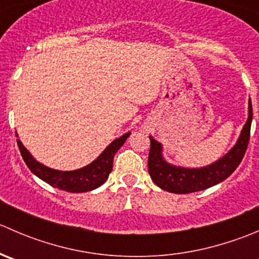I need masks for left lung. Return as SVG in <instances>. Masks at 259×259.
Returning <instances> with one entry per match:
<instances>
[{
  "label": "left lung",
  "instance_id": "8db88e82",
  "mask_svg": "<svg viewBox=\"0 0 259 259\" xmlns=\"http://www.w3.org/2000/svg\"><path fill=\"white\" fill-rule=\"evenodd\" d=\"M252 117L253 109L249 100V115L237 144L218 161L200 169L180 168L168 164L161 156V145L150 137L148 170L151 180L161 189L177 194L199 192L223 182L236 170L244 156L249 143Z\"/></svg>",
  "mask_w": 259,
  "mask_h": 259
}]
</instances>
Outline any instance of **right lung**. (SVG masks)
I'll return each instance as SVG.
<instances>
[{"instance_id": "add662e5", "label": "right lung", "mask_w": 259, "mask_h": 259, "mask_svg": "<svg viewBox=\"0 0 259 259\" xmlns=\"http://www.w3.org/2000/svg\"><path fill=\"white\" fill-rule=\"evenodd\" d=\"M129 135L130 133H126L122 137L117 138L93 163L74 171H60L55 170V169H50L48 166L36 161L18 139L17 145L23 161L35 176H37L38 178L42 179L44 182H46L51 187L59 188V189L71 193H82L90 192V190L100 187L108 179L109 174L113 169L115 153L121 148V145L124 144Z\"/></svg>"}]
</instances>
